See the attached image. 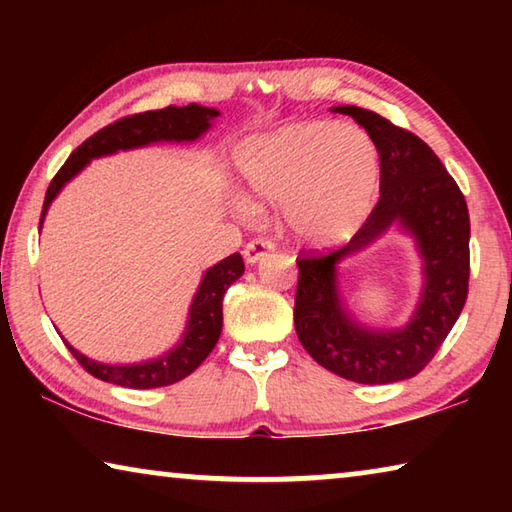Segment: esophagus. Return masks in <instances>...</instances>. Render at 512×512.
<instances>
[{
	"label": "esophagus",
	"instance_id": "1",
	"mask_svg": "<svg viewBox=\"0 0 512 512\" xmlns=\"http://www.w3.org/2000/svg\"><path fill=\"white\" fill-rule=\"evenodd\" d=\"M271 250H275V244L271 239L266 237H257L253 241H248L246 248H244V259L248 264H257L259 259H264Z\"/></svg>",
	"mask_w": 512,
	"mask_h": 512
}]
</instances>
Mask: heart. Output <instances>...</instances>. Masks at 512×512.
<instances>
[{"label": "heart", "mask_w": 512, "mask_h": 512, "mask_svg": "<svg viewBox=\"0 0 512 512\" xmlns=\"http://www.w3.org/2000/svg\"><path fill=\"white\" fill-rule=\"evenodd\" d=\"M237 167L257 196L282 201V221L293 235L323 246L359 230L379 185L370 135L336 121L291 124L250 140Z\"/></svg>", "instance_id": "b5f03b06"}]
</instances>
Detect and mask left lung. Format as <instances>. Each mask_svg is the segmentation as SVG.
I'll return each mask as SVG.
<instances>
[{"mask_svg":"<svg viewBox=\"0 0 512 512\" xmlns=\"http://www.w3.org/2000/svg\"><path fill=\"white\" fill-rule=\"evenodd\" d=\"M366 128L379 153V201L343 248L300 250L293 323L311 359L357 384L415 377L436 357L461 316L470 284V214L456 180L418 135L377 112L336 106ZM400 222L419 239L425 291L412 323L393 333L366 330L347 316L335 264Z\"/></svg>","mask_w":512,"mask_h":512,"instance_id":"left-lung-1","label":"left lung"}]
</instances>
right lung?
Segmentation results:
<instances>
[{
  "label": "right lung",
  "mask_w": 512,
  "mask_h": 512,
  "mask_svg": "<svg viewBox=\"0 0 512 512\" xmlns=\"http://www.w3.org/2000/svg\"><path fill=\"white\" fill-rule=\"evenodd\" d=\"M214 117H219V110L189 103L185 108L167 106L162 110L137 112V115L121 117L106 128H101V131L88 137L79 149L69 155L67 162L58 169L54 180L49 183L45 203H42L40 228L49 210V203L54 201L67 180H72L92 158L135 149V146L151 142H194L196 137H201L210 128V121ZM241 275H244V259H241L239 253L225 257L223 262L212 266L203 275L192 309H189V323L183 341L160 359L133 363V366H108V363H97L83 357L81 352H76L72 345L65 343L67 350L74 354V359L92 377L110 381V384L126 388H160L176 384V381L192 375L207 359V354L214 350L223 327V296L230 284L239 280Z\"/></svg>",
  "instance_id": "obj_1"
}]
</instances>
